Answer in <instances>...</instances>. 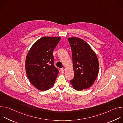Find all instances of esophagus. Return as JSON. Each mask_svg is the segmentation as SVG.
<instances>
[{
    "label": "esophagus",
    "mask_w": 123,
    "mask_h": 123,
    "mask_svg": "<svg viewBox=\"0 0 123 123\" xmlns=\"http://www.w3.org/2000/svg\"><path fill=\"white\" fill-rule=\"evenodd\" d=\"M64 71H65V69L64 68H61V72H64Z\"/></svg>",
    "instance_id": "esophagus-1"
}]
</instances>
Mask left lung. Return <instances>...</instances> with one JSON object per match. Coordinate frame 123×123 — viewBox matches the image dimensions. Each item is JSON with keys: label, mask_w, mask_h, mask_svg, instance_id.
Wrapping results in <instances>:
<instances>
[{"label": "left lung", "mask_w": 123, "mask_h": 123, "mask_svg": "<svg viewBox=\"0 0 123 123\" xmlns=\"http://www.w3.org/2000/svg\"><path fill=\"white\" fill-rule=\"evenodd\" d=\"M71 46L74 76L70 81L77 91L92 86L99 72V62L95 52L84 40L77 37L68 39Z\"/></svg>", "instance_id": "8db88e82"}]
</instances>
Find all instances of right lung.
<instances>
[{"instance_id": "1", "label": "right lung", "mask_w": 123, "mask_h": 123, "mask_svg": "<svg viewBox=\"0 0 123 123\" xmlns=\"http://www.w3.org/2000/svg\"><path fill=\"white\" fill-rule=\"evenodd\" d=\"M60 39L59 37H43L32 45L27 55V76L32 85L40 91L50 89L59 73L54 65L52 53Z\"/></svg>"}]
</instances>
